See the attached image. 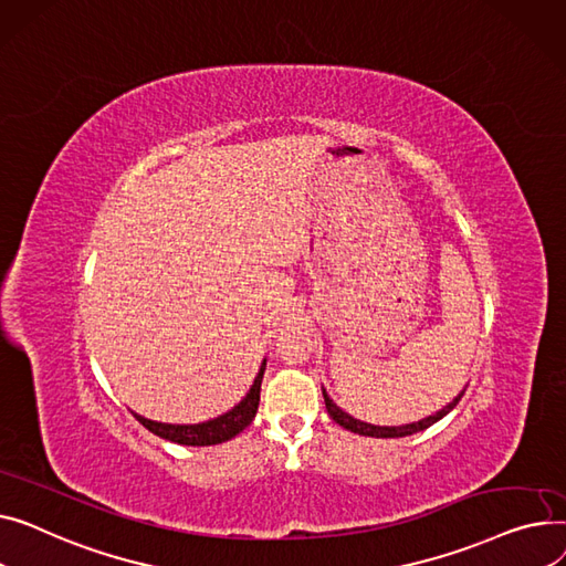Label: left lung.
<instances>
[{
  "instance_id": "8db88e82",
  "label": "left lung",
  "mask_w": 566,
  "mask_h": 566,
  "mask_svg": "<svg viewBox=\"0 0 566 566\" xmlns=\"http://www.w3.org/2000/svg\"><path fill=\"white\" fill-rule=\"evenodd\" d=\"M322 395H324V405H326L328 416L334 418L340 427H345V429H349V431H354V434H360V437L397 439V437H409V434H416V431H422V429H427V427L434 424L437 420H441L443 416H448V413L459 405V400H461V395H463V392H461V395H457L454 400H452L446 409H441L437 416H429V418H424V420H418V422H411V424H402V427H377V424L360 422V420L352 418L349 413H345L338 405H334V400H331V397L326 395V390H322Z\"/></svg>"
}]
</instances>
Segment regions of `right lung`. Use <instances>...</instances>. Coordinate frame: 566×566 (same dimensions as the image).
<instances>
[{"label": "right lung", "mask_w": 566, "mask_h": 566, "mask_svg": "<svg viewBox=\"0 0 566 566\" xmlns=\"http://www.w3.org/2000/svg\"><path fill=\"white\" fill-rule=\"evenodd\" d=\"M262 375H264V363L262 368L251 386V390L247 392L244 400L235 407L230 409L228 413L201 422V424H164V422H155L148 418H142L135 413V418L148 429L153 434L166 439V441H174L180 446H217L223 441H230L232 437H238L242 429H247L251 424V420L255 418L258 411V402H260V384H262Z\"/></svg>", "instance_id": "right-lung-1"}]
</instances>
